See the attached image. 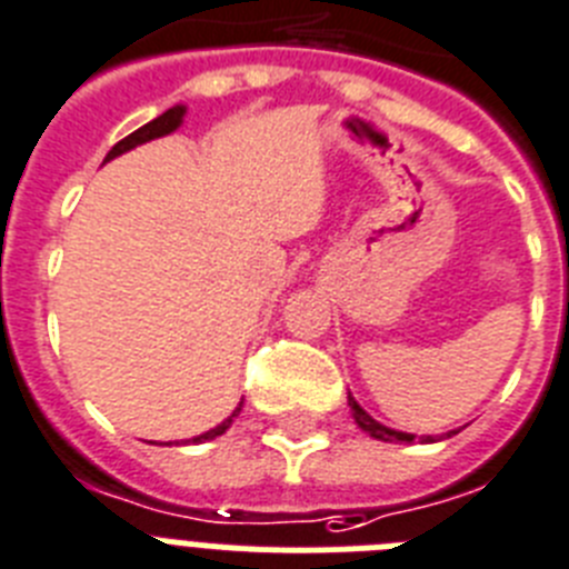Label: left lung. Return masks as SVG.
I'll return each instance as SVG.
<instances>
[{"label":"left lung","instance_id":"obj_1","mask_svg":"<svg viewBox=\"0 0 569 569\" xmlns=\"http://www.w3.org/2000/svg\"><path fill=\"white\" fill-rule=\"evenodd\" d=\"M348 406H351V415H353V423L359 426V429L366 431V435H371L373 440H382V443H411V440H415V435H409V431H397V429H388V426H382L380 420H373L371 415H368L366 409H362V406H359L357 400H353L351 395H348ZM460 429H451V431H446V435H440V440H443V437H451V435H458ZM420 440H423V443H437L435 437H420Z\"/></svg>","mask_w":569,"mask_h":569}]
</instances>
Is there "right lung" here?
<instances>
[{"label": "right lung", "instance_id": "add662e5", "mask_svg": "<svg viewBox=\"0 0 569 569\" xmlns=\"http://www.w3.org/2000/svg\"><path fill=\"white\" fill-rule=\"evenodd\" d=\"M183 114H187V106H181V103L172 106V109H167V111H163V114H160V118L149 120V123H146V126H140L138 132H132V134H129V138H123V140H120V143L111 146V152L106 154L103 163H109L111 158H120V154L129 152V149H134V146H143V143H149V140H154V138L172 134L174 129H181ZM238 411H241V402H238L236 411H232V415L227 417L224 423H218L216 429H210V431H203V435L192 437L189 443H203V440H216L218 435H224V431L232 426V420H236V417H238Z\"/></svg>", "mask_w": 569, "mask_h": 569}]
</instances>
